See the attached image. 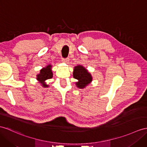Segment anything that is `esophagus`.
I'll return each instance as SVG.
<instances>
[{"instance_id": "obj_1", "label": "esophagus", "mask_w": 147, "mask_h": 147, "mask_svg": "<svg viewBox=\"0 0 147 147\" xmlns=\"http://www.w3.org/2000/svg\"><path fill=\"white\" fill-rule=\"evenodd\" d=\"M62 61L65 63H68L69 62V58H65V59H62Z\"/></svg>"}]
</instances>
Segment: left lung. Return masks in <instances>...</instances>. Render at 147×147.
I'll return each instance as SVG.
<instances>
[{
  "label": "left lung",
  "mask_w": 147,
  "mask_h": 147,
  "mask_svg": "<svg viewBox=\"0 0 147 147\" xmlns=\"http://www.w3.org/2000/svg\"><path fill=\"white\" fill-rule=\"evenodd\" d=\"M73 75L74 78L78 80L76 85L80 88H84L92 80V77L90 73H88L87 70L81 65H78L74 68Z\"/></svg>",
  "instance_id": "obj_1"
}]
</instances>
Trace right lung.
<instances>
[{
	"instance_id": "right-lung-1",
	"label": "right lung",
	"mask_w": 147,
	"mask_h": 147,
	"mask_svg": "<svg viewBox=\"0 0 147 147\" xmlns=\"http://www.w3.org/2000/svg\"><path fill=\"white\" fill-rule=\"evenodd\" d=\"M51 65H47L45 68L43 69L40 71V74L37 76V79L40 81L44 87H47L49 85H47L44 82L45 80L47 79H51L53 77V74L51 70Z\"/></svg>"
}]
</instances>
